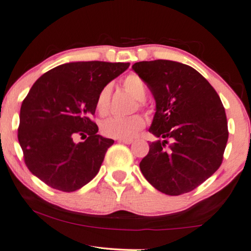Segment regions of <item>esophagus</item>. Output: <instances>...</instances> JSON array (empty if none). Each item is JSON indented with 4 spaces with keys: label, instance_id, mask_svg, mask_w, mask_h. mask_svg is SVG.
Instances as JSON below:
<instances>
[{
    "label": "esophagus",
    "instance_id": "1",
    "mask_svg": "<svg viewBox=\"0 0 251 251\" xmlns=\"http://www.w3.org/2000/svg\"><path fill=\"white\" fill-rule=\"evenodd\" d=\"M118 142L124 143V144H132L133 143V140L132 139H119Z\"/></svg>",
    "mask_w": 251,
    "mask_h": 251
}]
</instances>
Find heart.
Masks as SVG:
<instances>
[{
	"label": "heart",
	"mask_w": 251,
	"mask_h": 251,
	"mask_svg": "<svg viewBox=\"0 0 251 251\" xmlns=\"http://www.w3.org/2000/svg\"><path fill=\"white\" fill-rule=\"evenodd\" d=\"M124 89L139 100V103L142 104L147 95V85L143 79L135 74H130L126 76L124 82ZM111 85H105L98 94L97 110L100 115H105L109 110V102H110ZM146 125V121L141 115H133L129 117H111L105 119L101 124V132L104 136L111 139H130L135 134L142 129Z\"/></svg>",
	"instance_id": "heart-1"
}]
</instances>
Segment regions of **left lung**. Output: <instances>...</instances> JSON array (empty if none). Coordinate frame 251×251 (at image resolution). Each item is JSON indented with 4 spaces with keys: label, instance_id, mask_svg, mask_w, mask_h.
Masks as SVG:
<instances>
[{
    "label": "left lung",
    "instance_id": "1",
    "mask_svg": "<svg viewBox=\"0 0 251 251\" xmlns=\"http://www.w3.org/2000/svg\"><path fill=\"white\" fill-rule=\"evenodd\" d=\"M156 101L149 132L157 140L140 162L144 177L168 196L190 192L209 178L223 160L228 139L226 115L214 87L184 63L171 60L132 66ZM172 143L165 148L167 140Z\"/></svg>",
    "mask_w": 251,
    "mask_h": 251
}]
</instances>
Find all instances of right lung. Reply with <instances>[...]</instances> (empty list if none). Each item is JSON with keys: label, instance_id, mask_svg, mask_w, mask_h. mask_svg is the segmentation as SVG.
Instances as JSON below:
<instances>
[{"label": "right lung", "instance_id": "right-lung-1", "mask_svg": "<svg viewBox=\"0 0 251 251\" xmlns=\"http://www.w3.org/2000/svg\"><path fill=\"white\" fill-rule=\"evenodd\" d=\"M128 67V62H68L34 83L21 104L18 128L31 174L63 192L76 191L95 177L114 140L99 135L91 116L100 91ZM84 133L87 140L75 143Z\"/></svg>", "mask_w": 251, "mask_h": 251}]
</instances>
